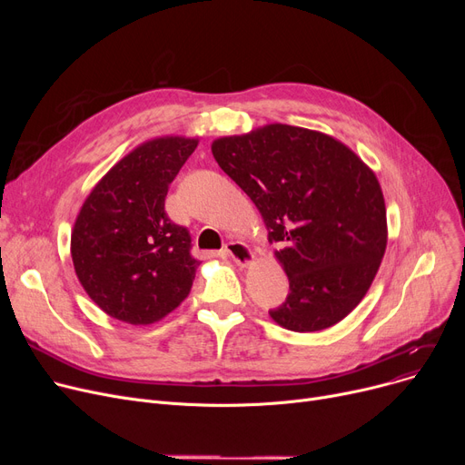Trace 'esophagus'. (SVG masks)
<instances>
[{"mask_svg": "<svg viewBox=\"0 0 465 465\" xmlns=\"http://www.w3.org/2000/svg\"><path fill=\"white\" fill-rule=\"evenodd\" d=\"M224 254H228L241 267H247L254 258L252 249L249 245H245V242H241V241L228 242V245L224 247Z\"/></svg>", "mask_w": 465, "mask_h": 465, "instance_id": "34e87169", "label": "esophagus"}]
</instances>
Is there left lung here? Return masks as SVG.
<instances>
[{
	"mask_svg": "<svg viewBox=\"0 0 465 465\" xmlns=\"http://www.w3.org/2000/svg\"><path fill=\"white\" fill-rule=\"evenodd\" d=\"M262 213L288 275L272 319L292 331H321L370 290L386 249V207L373 171L337 139L270 124L211 144Z\"/></svg>",
	"mask_w": 465,
	"mask_h": 465,
	"instance_id": "8db88e82",
	"label": "left lung"
}]
</instances>
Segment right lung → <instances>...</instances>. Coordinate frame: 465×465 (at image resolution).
<instances>
[{
    "mask_svg": "<svg viewBox=\"0 0 465 465\" xmlns=\"http://www.w3.org/2000/svg\"><path fill=\"white\" fill-rule=\"evenodd\" d=\"M198 141L143 143L95 184L71 233L75 273L92 302L128 324H153L181 305L200 260L165 195Z\"/></svg>",
    "mask_w": 465,
    "mask_h": 465,
    "instance_id": "obj_1",
    "label": "right lung"
}]
</instances>
